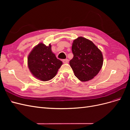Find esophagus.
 I'll return each instance as SVG.
<instances>
[{
	"label": "esophagus",
	"instance_id": "esophagus-1",
	"mask_svg": "<svg viewBox=\"0 0 130 130\" xmlns=\"http://www.w3.org/2000/svg\"><path fill=\"white\" fill-rule=\"evenodd\" d=\"M62 62H63V63H68L69 62V60L68 59H64V60H63Z\"/></svg>",
	"mask_w": 130,
	"mask_h": 130
}]
</instances>
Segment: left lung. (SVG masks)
<instances>
[{
	"label": "left lung",
	"instance_id": "8db88e82",
	"mask_svg": "<svg viewBox=\"0 0 130 130\" xmlns=\"http://www.w3.org/2000/svg\"><path fill=\"white\" fill-rule=\"evenodd\" d=\"M73 58L69 62L74 75L81 81L92 80L99 73L103 64L100 50L88 39L79 37L72 44Z\"/></svg>",
	"mask_w": 130,
	"mask_h": 130
}]
</instances>
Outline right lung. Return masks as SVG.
<instances>
[{
	"label": "right lung",
	"instance_id": "right-lung-1",
	"mask_svg": "<svg viewBox=\"0 0 130 130\" xmlns=\"http://www.w3.org/2000/svg\"><path fill=\"white\" fill-rule=\"evenodd\" d=\"M27 64L30 71L35 77L46 81L55 76L62 62L52 52L50 44L46 46L40 43L29 54Z\"/></svg>",
	"mask_w": 130,
	"mask_h": 130
}]
</instances>
